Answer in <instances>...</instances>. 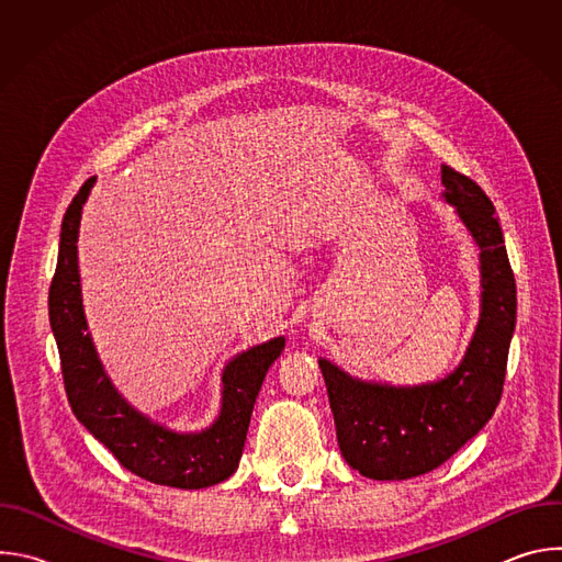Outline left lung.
<instances>
[{
	"mask_svg": "<svg viewBox=\"0 0 562 562\" xmlns=\"http://www.w3.org/2000/svg\"><path fill=\"white\" fill-rule=\"evenodd\" d=\"M442 200L456 209L480 258V315L460 364L414 386L362 380L319 358L340 453L371 480L434 471L494 416L516 327V280L494 204L473 180L440 167Z\"/></svg>",
	"mask_w": 562,
	"mask_h": 562,
	"instance_id": "left-lung-1",
	"label": "left lung"
}]
</instances>
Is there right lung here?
Instances as JSON below:
<instances>
[{
    "label": "right lung",
    "instance_id": "add662e5",
    "mask_svg": "<svg viewBox=\"0 0 562 562\" xmlns=\"http://www.w3.org/2000/svg\"><path fill=\"white\" fill-rule=\"evenodd\" d=\"M95 180H87L66 209L57 269L48 291L50 329L61 360L70 409L122 467L148 483L178 490L217 485L235 473L243 458L256 397L269 367L284 349V338L256 345L224 364L220 414L206 429L176 431L128 405L106 375L95 349L79 280V222Z\"/></svg>",
    "mask_w": 562,
    "mask_h": 562
}]
</instances>
